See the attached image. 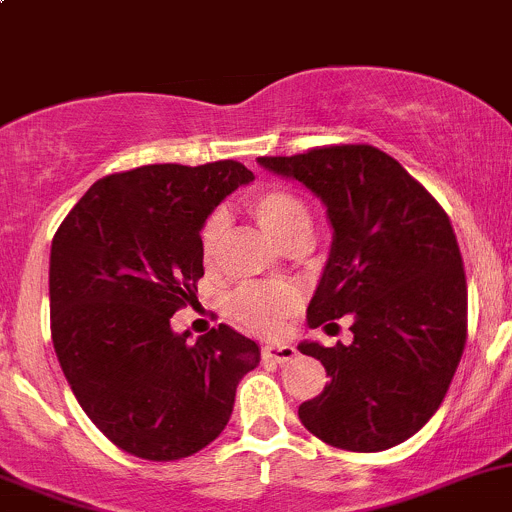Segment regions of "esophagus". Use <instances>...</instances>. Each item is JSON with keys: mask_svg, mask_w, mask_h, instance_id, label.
I'll return each mask as SVG.
<instances>
[{"mask_svg": "<svg viewBox=\"0 0 512 512\" xmlns=\"http://www.w3.org/2000/svg\"><path fill=\"white\" fill-rule=\"evenodd\" d=\"M297 349L289 347V344H265L262 347V359L277 361V364H287L289 359H294Z\"/></svg>", "mask_w": 512, "mask_h": 512, "instance_id": "1", "label": "esophagus"}]
</instances>
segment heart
<instances>
[{"label":"heart","instance_id":"1","mask_svg":"<svg viewBox=\"0 0 512 512\" xmlns=\"http://www.w3.org/2000/svg\"><path fill=\"white\" fill-rule=\"evenodd\" d=\"M250 210L262 230L280 247H292L312 237V213L297 193L287 188H267L250 200ZM227 220L223 213H213L200 232V250L205 260H213L225 237ZM297 294L285 285H250L237 289L232 297V312L247 327L260 332H275L292 309Z\"/></svg>","mask_w":512,"mask_h":512}]
</instances>
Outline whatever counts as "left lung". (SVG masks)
Instances as JSON below:
<instances>
[{
	"mask_svg": "<svg viewBox=\"0 0 512 512\" xmlns=\"http://www.w3.org/2000/svg\"><path fill=\"white\" fill-rule=\"evenodd\" d=\"M257 163L312 190L334 230L309 327L354 317L352 344L297 347L329 376L322 394L299 406V421L344 451L399 446L436 414L466 347L468 287L451 220L399 160L374 146Z\"/></svg>",
	"mask_w": 512,
	"mask_h": 512,
	"instance_id": "left-lung-1",
	"label": "left lung"
}]
</instances>
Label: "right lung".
I'll return each instance as SVG.
<instances>
[{"label": "right lung", "instance_id": "add662e5", "mask_svg": "<svg viewBox=\"0 0 512 512\" xmlns=\"http://www.w3.org/2000/svg\"><path fill=\"white\" fill-rule=\"evenodd\" d=\"M255 175L237 160L141 165L96 180L51 240V342L76 401L121 451L193 456L223 433L260 347L220 324L190 344L170 317L203 277L200 230Z\"/></svg>", "mask_w": 512, "mask_h": 512}]
</instances>
